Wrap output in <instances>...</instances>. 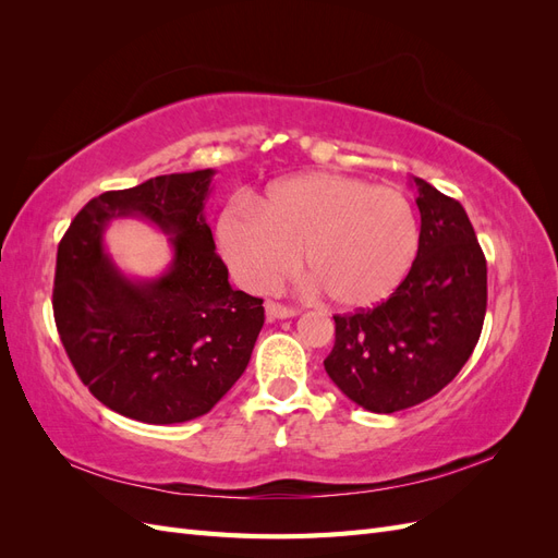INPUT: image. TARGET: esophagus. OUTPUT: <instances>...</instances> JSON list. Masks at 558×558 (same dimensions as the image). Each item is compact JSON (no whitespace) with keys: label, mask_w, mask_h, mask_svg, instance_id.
I'll use <instances>...</instances> for the list:
<instances>
[{"label":"esophagus","mask_w":558,"mask_h":558,"mask_svg":"<svg viewBox=\"0 0 558 558\" xmlns=\"http://www.w3.org/2000/svg\"><path fill=\"white\" fill-rule=\"evenodd\" d=\"M265 312L269 318H293L298 314L293 307H283V305H279V302H272V300L265 302Z\"/></svg>","instance_id":"obj_1"}]
</instances>
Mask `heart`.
<instances>
[{"instance_id":"heart-1","label":"heart","mask_w":558,"mask_h":558,"mask_svg":"<svg viewBox=\"0 0 558 558\" xmlns=\"http://www.w3.org/2000/svg\"><path fill=\"white\" fill-rule=\"evenodd\" d=\"M234 281L269 291L298 267L337 307L365 310L391 295L412 267L418 226L410 199L386 185L312 172L238 199L216 221Z\"/></svg>"}]
</instances>
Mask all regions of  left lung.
Segmentation results:
<instances>
[{"label": "left lung", "mask_w": 558, "mask_h": 558, "mask_svg": "<svg viewBox=\"0 0 558 558\" xmlns=\"http://www.w3.org/2000/svg\"><path fill=\"white\" fill-rule=\"evenodd\" d=\"M421 214L410 275L386 302L335 318L324 361L340 391L391 414L440 393L461 373L484 326L486 258L461 202L412 177Z\"/></svg>", "instance_id": "left-lung-1"}]
</instances>
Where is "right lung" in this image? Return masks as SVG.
Segmentation results:
<instances>
[{
  "label": "right lung",
  "instance_id": "obj_1",
  "mask_svg": "<svg viewBox=\"0 0 558 558\" xmlns=\"http://www.w3.org/2000/svg\"><path fill=\"white\" fill-rule=\"evenodd\" d=\"M214 170L165 174L93 197L58 246L53 312L76 375L109 410L144 424L207 414L248 365L263 300L234 291L205 202ZM116 217H144L171 238L173 263L130 280L104 251Z\"/></svg>",
  "mask_w": 558,
  "mask_h": 558
}]
</instances>
